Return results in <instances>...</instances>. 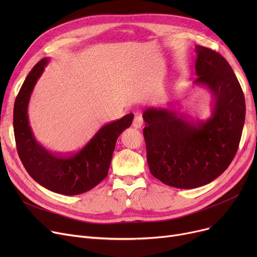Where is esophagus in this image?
Wrapping results in <instances>:
<instances>
[{"instance_id": "esophagus-1", "label": "esophagus", "mask_w": 257, "mask_h": 257, "mask_svg": "<svg viewBox=\"0 0 257 257\" xmlns=\"http://www.w3.org/2000/svg\"><path fill=\"white\" fill-rule=\"evenodd\" d=\"M143 124H144V119H143L142 114L137 113L136 115H134V118H133V123H132L133 127L138 129V128H141L143 126Z\"/></svg>"}]
</instances>
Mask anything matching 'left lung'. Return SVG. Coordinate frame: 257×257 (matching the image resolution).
<instances>
[{"mask_svg": "<svg viewBox=\"0 0 257 257\" xmlns=\"http://www.w3.org/2000/svg\"><path fill=\"white\" fill-rule=\"evenodd\" d=\"M195 84L208 87L211 116L190 120L167 108H147V160L151 174L167 185L196 188L210 183L233 160L245 123V96L231 66L220 53L196 46Z\"/></svg>", "mask_w": 257, "mask_h": 257, "instance_id": "8db88e82", "label": "left lung"}]
</instances>
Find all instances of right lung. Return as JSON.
<instances>
[{"label":"right lung","mask_w":257,"mask_h":257,"mask_svg":"<svg viewBox=\"0 0 257 257\" xmlns=\"http://www.w3.org/2000/svg\"><path fill=\"white\" fill-rule=\"evenodd\" d=\"M49 59L37 62L18 93L13 109V130L17 149L30 176L54 193L73 196L83 194L106 178L119 134L132 124L129 113L103 126L83 149L73 155H56L39 145L28 119V104L33 88Z\"/></svg>","instance_id":"right-lung-1"}]
</instances>
